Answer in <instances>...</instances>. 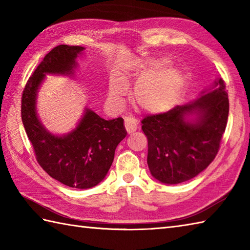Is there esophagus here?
<instances>
[{"label": "esophagus", "instance_id": "34e87169", "mask_svg": "<svg viewBox=\"0 0 250 250\" xmlns=\"http://www.w3.org/2000/svg\"><path fill=\"white\" fill-rule=\"evenodd\" d=\"M125 125L126 132L130 134V133H132V132H134L139 129V121L134 118H132V117H125Z\"/></svg>", "mask_w": 250, "mask_h": 250}]
</instances>
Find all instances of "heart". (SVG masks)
Here are the masks:
<instances>
[{"mask_svg":"<svg viewBox=\"0 0 250 250\" xmlns=\"http://www.w3.org/2000/svg\"><path fill=\"white\" fill-rule=\"evenodd\" d=\"M167 59L151 60L143 67L134 88V102L148 113H162L177 102L184 89V76L176 68H168ZM124 78L115 77L109 83L108 94L113 101L121 100L126 92Z\"/></svg>","mask_w":250,"mask_h":250,"instance_id":"heart-1","label":"heart"}]
</instances>
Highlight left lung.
Listing matches in <instances>:
<instances>
[{
  "label": "left lung",
  "mask_w": 250,
  "mask_h": 250,
  "mask_svg": "<svg viewBox=\"0 0 250 250\" xmlns=\"http://www.w3.org/2000/svg\"><path fill=\"white\" fill-rule=\"evenodd\" d=\"M228 116L229 99L221 78L192 102L146 116L142 130L148 140L147 164L152 177L176 185L204 171L219 150Z\"/></svg>",
  "instance_id": "obj_1"
}]
</instances>
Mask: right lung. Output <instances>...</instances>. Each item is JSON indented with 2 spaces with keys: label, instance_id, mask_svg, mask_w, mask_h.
I'll use <instances>...</instances> for the list:
<instances>
[{
  "label": "right lung",
  "instance_id": "obj_1",
  "mask_svg": "<svg viewBox=\"0 0 250 250\" xmlns=\"http://www.w3.org/2000/svg\"><path fill=\"white\" fill-rule=\"evenodd\" d=\"M83 50L82 46L55 47L29 78L21 100V118L37 162L49 176L77 189L92 188L102 182L117 146L126 135L121 117L105 120L87 107L76 128L63 135L51 133L39 118L37 94L46 75L73 76L76 59Z\"/></svg>",
  "mask_w": 250,
  "mask_h": 250
}]
</instances>
